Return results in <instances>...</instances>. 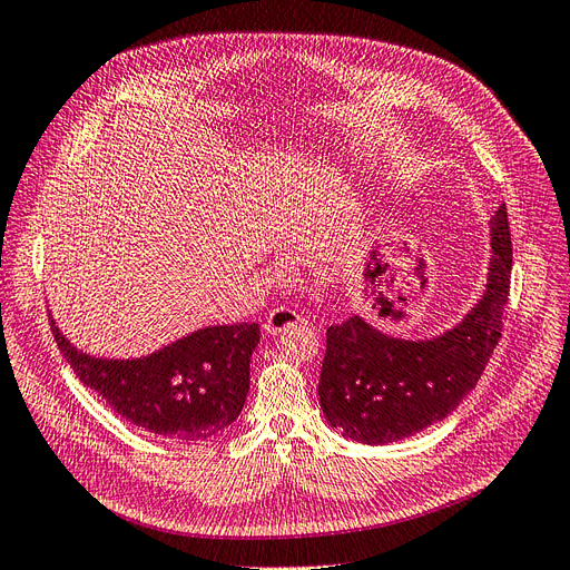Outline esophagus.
Listing matches in <instances>:
<instances>
[{"instance_id":"esophagus-1","label":"esophagus","mask_w":570,"mask_h":570,"mask_svg":"<svg viewBox=\"0 0 570 570\" xmlns=\"http://www.w3.org/2000/svg\"><path fill=\"white\" fill-rule=\"evenodd\" d=\"M298 324H305L303 314H298L296 309H291V307H274L267 314V320H265L263 326H265L267 335H277V333H282L291 326H298Z\"/></svg>"}]
</instances>
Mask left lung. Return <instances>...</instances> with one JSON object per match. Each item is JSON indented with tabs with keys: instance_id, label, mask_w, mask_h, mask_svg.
<instances>
[{
	"instance_id": "8db88e82",
	"label": "left lung",
	"mask_w": 570,
	"mask_h": 570,
	"mask_svg": "<svg viewBox=\"0 0 570 570\" xmlns=\"http://www.w3.org/2000/svg\"><path fill=\"white\" fill-rule=\"evenodd\" d=\"M489 284L458 326L432 341L392 338L362 317L328 326L320 404L328 425L360 444H392L444 420L487 368L510 301L508 206L491 218Z\"/></svg>"
}]
</instances>
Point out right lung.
<instances>
[{"label": "right lung", "instance_id": "obj_1", "mask_svg": "<svg viewBox=\"0 0 570 570\" xmlns=\"http://www.w3.org/2000/svg\"><path fill=\"white\" fill-rule=\"evenodd\" d=\"M53 338L79 381L140 430L206 441L239 417L258 324L206 326L140 360H98L77 350L51 320Z\"/></svg>", "mask_w": 570, "mask_h": 570}]
</instances>
